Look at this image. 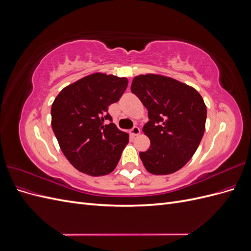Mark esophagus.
Masks as SVG:
<instances>
[{"label": "esophagus", "mask_w": 251, "mask_h": 251, "mask_svg": "<svg viewBox=\"0 0 251 251\" xmlns=\"http://www.w3.org/2000/svg\"><path fill=\"white\" fill-rule=\"evenodd\" d=\"M130 133H131L132 136H137V135L140 134V128L138 126H134L132 130L130 131Z\"/></svg>", "instance_id": "obj_1"}]
</instances>
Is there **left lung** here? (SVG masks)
<instances>
[{"mask_svg": "<svg viewBox=\"0 0 251 251\" xmlns=\"http://www.w3.org/2000/svg\"><path fill=\"white\" fill-rule=\"evenodd\" d=\"M131 91L149 112L142 131L151 146L139 153L144 168L154 175L179 171L203 137L207 111L202 96L193 87L158 74L134 77Z\"/></svg>", "mask_w": 251, "mask_h": 251, "instance_id": "1", "label": "left lung"}]
</instances>
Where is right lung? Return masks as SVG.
<instances>
[{
    "mask_svg": "<svg viewBox=\"0 0 251 251\" xmlns=\"http://www.w3.org/2000/svg\"><path fill=\"white\" fill-rule=\"evenodd\" d=\"M127 87L126 77L94 73L60 91L51 107V126L69 162L89 176L115 170L128 134L112 123L109 105ZM105 121H111L109 125Z\"/></svg>",
    "mask_w": 251,
    "mask_h": 251,
    "instance_id": "add662e5",
    "label": "right lung"
}]
</instances>
